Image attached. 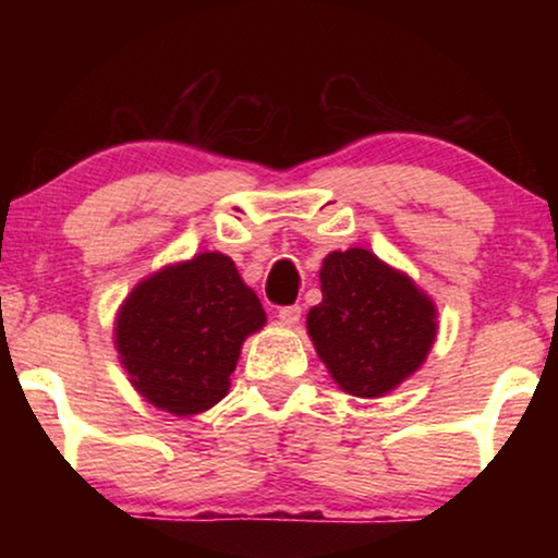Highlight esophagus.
Segmentation results:
<instances>
[{
    "label": "esophagus",
    "mask_w": 558,
    "mask_h": 558,
    "mask_svg": "<svg viewBox=\"0 0 558 558\" xmlns=\"http://www.w3.org/2000/svg\"><path fill=\"white\" fill-rule=\"evenodd\" d=\"M279 319H281V325L294 327L302 319V307H300V304H292V307H281Z\"/></svg>",
    "instance_id": "34e87169"
}]
</instances>
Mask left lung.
I'll use <instances>...</instances> for the list:
<instances>
[{
  "mask_svg": "<svg viewBox=\"0 0 558 558\" xmlns=\"http://www.w3.org/2000/svg\"><path fill=\"white\" fill-rule=\"evenodd\" d=\"M319 289L323 302L307 312V335L340 391L380 399L422 368L439 312L407 271L368 248L330 251Z\"/></svg>",
  "mask_w": 558,
  "mask_h": 558,
  "instance_id": "left-lung-1",
  "label": "left lung"
}]
</instances>
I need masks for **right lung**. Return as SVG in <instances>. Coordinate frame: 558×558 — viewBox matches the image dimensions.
I'll return each instance as SVG.
<instances>
[{
  "mask_svg": "<svg viewBox=\"0 0 558 558\" xmlns=\"http://www.w3.org/2000/svg\"><path fill=\"white\" fill-rule=\"evenodd\" d=\"M266 325L233 258L201 251L144 277L117 310L113 345L129 384L172 416L226 399L243 340Z\"/></svg>",
  "mask_w": 558,
  "mask_h": 558,
  "instance_id": "right-lung-1",
  "label": "right lung"
}]
</instances>
